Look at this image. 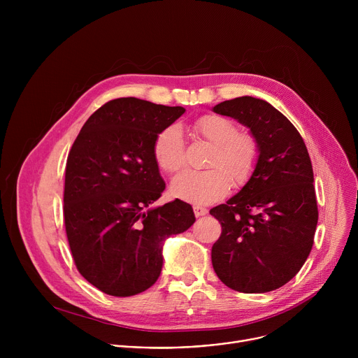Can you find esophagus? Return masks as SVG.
I'll return each mask as SVG.
<instances>
[{
    "label": "esophagus",
    "instance_id": "34e87169",
    "mask_svg": "<svg viewBox=\"0 0 358 358\" xmlns=\"http://www.w3.org/2000/svg\"><path fill=\"white\" fill-rule=\"evenodd\" d=\"M192 210H194L195 217H202V215H207L208 214V210L206 207H201V206H194Z\"/></svg>",
    "mask_w": 358,
    "mask_h": 358
}]
</instances>
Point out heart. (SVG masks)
<instances>
[{"mask_svg":"<svg viewBox=\"0 0 358 358\" xmlns=\"http://www.w3.org/2000/svg\"><path fill=\"white\" fill-rule=\"evenodd\" d=\"M192 130L213 144L206 163L208 170L178 174L171 182L174 196L192 203H210L227 195L231 184L242 187L250 180L261 156L259 141L252 133L238 131L232 120L220 115L201 116L192 123ZM152 156L169 174L185 166V143L177 126H169L157 134Z\"/></svg>","mask_w":358,"mask_h":358,"instance_id":"b5f03b06","label":"heart"}]
</instances>
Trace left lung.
<instances>
[{"label":"left lung","instance_id":"1","mask_svg":"<svg viewBox=\"0 0 358 358\" xmlns=\"http://www.w3.org/2000/svg\"><path fill=\"white\" fill-rule=\"evenodd\" d=\"M250 129L261 147L250 180L210 214L221 222L213 245L217 276L242 293H266L301 269L319 220L309 151L297 129L268 101L250 96L214 108Z\"/></svg>","mask_w":358,"mask_h":358}]
</instances>
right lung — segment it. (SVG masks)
<instances>
[{"instance_id": "obj_1", "label": "right lung", "mask_w": 358, "mask_h": 358, "mask_svg": "<svg viewBox=\"0 0 358 358\" xmlns=\"http://www.w3.org/2000/svg\"><path fill=\"white\" fill-rule=\"evenodd\" d=\"M184 112L113 99L87 119L69 151L64 222L71 253L79 273L106 294L134 296L155 285L164 239L195 222L181 199L147 210L166 188L152 144Z\"/></svg>"}]
</instances>
